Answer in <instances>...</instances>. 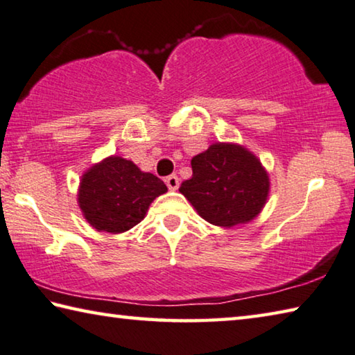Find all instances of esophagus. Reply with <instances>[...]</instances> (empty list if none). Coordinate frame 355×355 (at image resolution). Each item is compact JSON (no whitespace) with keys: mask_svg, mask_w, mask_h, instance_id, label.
Here are the masks:
<instances>
[{"mask_svg":"<svg viewBox=\"0 0 355 355\" xmlns=\"http://www.w3.org/2000/svg\"><path fill=\"white\" fill-rule=\"evenodd\" d=\"M165 184L170 190H178L179 189V178L176 176V174H171V176H168L165 179Z\"/></svg>","mask_w":355,"mask_h":355,"instance_id":"34e87169","label":"esophagus"}]
</instances>
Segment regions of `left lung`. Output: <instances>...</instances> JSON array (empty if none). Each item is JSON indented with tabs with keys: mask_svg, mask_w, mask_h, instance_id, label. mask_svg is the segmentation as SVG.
<instances>
[{
	"mask_svg": "<svg viewBox=\"0 0 355 355\" xmlns=\"http://www.w3.org/2000/svg\"><path fill=\"white\" fill-rule=\"evenodd\" d=\"M191 170L193 174L179 191L210 225H245L263 209L270 191L268 173L245 146L214 143L191 159Z\"/></svg>",
	"mask_w": 355,
	"mask_h": 355,
	"instance_id": "obj_1",
	"label": "left lung"
}]
</instances>
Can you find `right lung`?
<instances>
[{
  "instance_id": "add662e5",
  "label": "right lung",
  "mask_w": 355,
  "mask_h": 355,
  "mask_svg": "<svg viewBox=\"0 0 355 355\" xmlns=\"http://www.w3.org/2000/svg\"><path fill=\"white\" fill-rule=\"evenodd\" d=\"M166 190L164 181L134 162L110 155L83 174L78 202L92 227L121 234L139 225L149 204Z\"/></svg>"
}]
</instances>
